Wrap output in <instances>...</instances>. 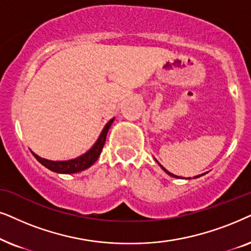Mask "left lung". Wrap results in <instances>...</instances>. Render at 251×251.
<instances>
[{
  "instance_id": "left-lung-1",
  "label": "left lung",
  "mask_w": 251,
  "mask_h": 251,
  "mask_svg": "<svg viewBox=\"0 0 251 251\" xmlns=\"http://www.w3.org/2000/svg\"><path fill=\"white\" fill-rule=\"evenodd\" d=\"M155 160H156V162H157V164H158V165L160 166V169H162V170H163V171H164V172L166 173V175H169L170 176H173V178H178V179H183V178H182V176H178L173 175V173H171V172H169V171H168V170H166V169L164 168V166H162V165H160V164H159V163H158V160H157V159H155ZM204 175H205V173H202V175H199V176H194V179H196V178H200V176H204ZM188 179H190V178H188Z\"/></svg>"
}]
</instances>
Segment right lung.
I'll return each instance as SVG.
<instances>
[{
    "instance_id": "add662e5",
    "label": "right lung",
    "mask_w": 251,
    "mask_h": 251,
    "mask_svg": "<svg viewBox=\"0 0 251 251\" xmlns=\"http://www.w3.org/2000/svg\"><path fill=\"white\" fill-rule=\"evenodd\" d=\"M113 120L115 118L110 119L104 128L102 129L101 134H100L99 139L96 140V142L93 145V147L88 151H86L83 155L76 157V158L69 159V160H50L42 158L32 151L33 156L38 159L39 163H41L43 166H46L47 169H49L50 171L56 172V173H62V175H72V173H78L81 172L83 170L91 168L94 163L98 160L100 153H101L103 146L105 143L106 134H108L109 128L111 127Z\"/></svg>"
}]
</instances>
